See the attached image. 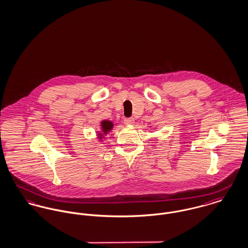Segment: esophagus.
Returning a JSON list of instances; mask_svg holds the SVG:
<instances>
[{
	"label": "esophagus",
	"mask_w": 248,
	"mask_h": 248,
	"mask_svg": "<svg viewBox=\"0 0 248 248\" xmlns=\"http://www.w3.org/2000/svg\"><path fill=\"white\" fill-rule=\"evenodd\" d=\"M134 123H135V119L133 117H129V118L124 119V124L125 125H133Z\"/></svg>",
	"instance_id": "esophagus-1"
}]
</instances>
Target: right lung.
I'll return each instance as SVG.
<instances>
[{
	"instance_id": "obj_1",
	"label": "right lung",
	"mask_w": 248,
	"mask_h": 248,
	"mask_svg": "<svg viewBox=\"0 0 248 248\" xmlns=\"http://www.w3.org/2000/svg\"><path fill=\"white\" fill-rule=\"evenodd\" d=\"M100 127H101V132H99L97 135L99 139L104 138V135H107L108 133H110L113 128V124L112 121L109 120H102L100 122Z\"/></svg>"
}]
</instances>
